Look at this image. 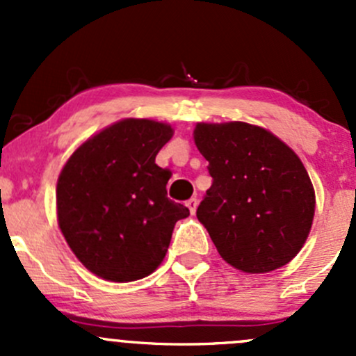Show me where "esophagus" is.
Here are the masks:
<instances>
[{"instance_id":"obj_1","label":"esophagus","mask_w":356,"mask_h":356,"mask_svg":"<svg viewBox=\"0 0 356 356\" xmlns=\"http://www.w3.org/2000/svg\"><path fill=\"white\" fill-rule=\"evenodd\" d=\"M186 207L189 208V211H191V213H195L196 207H198V200H196V198L188 200V201H186Z\"/></svg>"}]
</instances>
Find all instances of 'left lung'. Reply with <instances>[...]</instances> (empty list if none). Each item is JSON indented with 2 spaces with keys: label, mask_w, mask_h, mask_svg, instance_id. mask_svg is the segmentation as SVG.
Masks as SVG:
<instances>
[{
  "label": "left lung",
  "mask_w": 356,
  "mask_h": 356,
  "mask_svg": "<svg viewBox=\"0 0 356 356\" xmlns=\"http://www.w3.org/2000/svg\"><path fill=\"white\" fill-rule=\"evenodd\" d=\"M211 186L196 210L227 264L250 274L293 260L310 232L315 193L296 153L245 122L198 124Z\"/></svg>",
  "instance_id": "left-lung-1"
}]
</instances>
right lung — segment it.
Here are the masks:
<instances>
[{
	"label": "right lung",
	"mask_w": 356,
	"mask_h": 356,
	"mask_svg": "<svg viewBox=\"0 0 356 356\" xmlns=\"http://www.w3.org/2000/svg\"><path fill=\"white\" fill-rule=\"evenodd\" d=\"M170 138V125L127 118L88 139L63 167L58 224L92 274L136 281L163 260L175 222L189 215L167 196L170 170L155 163Z\"/></svg>",
	"instance_id": "obj_1"
}]
</instances>
